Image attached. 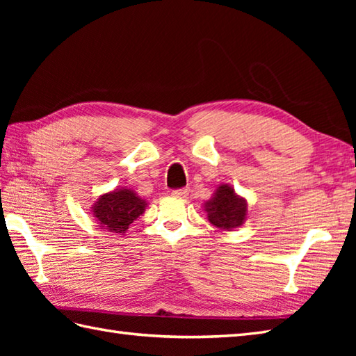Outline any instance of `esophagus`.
<instances>
[{
  "instance_id": "esophagus-1",
  "label": "esophagus",
  "mask_w": 356,
  "mask_h": 356,
  "mask_svg": "<svg viewBox=\"0 0 356 356\" xmlns=\"http://www.w3.org/2000/svg\"><path fill=\"white\" fill-rule=\"evenodd\" d=\"M188 194H190V188H180V190H174L171 193L172 197H179V199H186Z\"/></svg>"
}]
</instances>
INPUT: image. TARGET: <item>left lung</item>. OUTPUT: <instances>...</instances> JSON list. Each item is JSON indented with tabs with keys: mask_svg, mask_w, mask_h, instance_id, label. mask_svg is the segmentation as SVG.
I'll return each instance as SVG.
<instances>
[{
	"mask_svg": "<svg viewBox=\"0 0 356 356\" xmlns=\"http://www.w3.org/2000/svg\"><path fill=\"white\" fill-rule=\"evenodd\" d=\"M205 213L208 220L216 228L232 231L245 223L248 216V202L234 190L229 184H222L213 197L205 202Z\"/></svg>",
	"mask_w": 356,
	"mask_h": 356,
	"instance_id": "1",
	"label": "left lung"
}]
</instances>
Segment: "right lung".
<instances>
[{
    "instance_id": "right-lung-1",
    "label": "right lung",
    "mask_w": 356,
    "mask_h": 356,
    "mask_svg": "<svg viewBox=\"0 0 356 356\" xmlns=\"http://www.w3.org/2000/svg\"><path fill=\"white\" fill-rule=\"evenodd\" d=\"M147 205V200L124 186L99 195L92 207V214L102 229L124 236L128 226L143 214Z\"/></svg>"
}]
</instances>
